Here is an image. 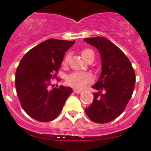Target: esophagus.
I'll return each mask as SVG.
<instances>
[{
  "instance_id": "1",
  "label": "esophagus",
  "mask_w": 151,
  "mask_h": 151,
  "mask_svg": "<svg viewBox=\"0 0 151 151\" xmlns=\"http://www.w3.org/2000/svg\"><path fill=\"white\" fill-rule=\"evenodd\" d=\"M73 92H74V93H81L82 91V90H77V89H74V90H73Z\"/></svg>"
}]
</instances>
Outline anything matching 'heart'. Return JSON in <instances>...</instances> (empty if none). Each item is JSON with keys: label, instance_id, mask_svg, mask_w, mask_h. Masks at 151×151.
Returning a JSON list of instances; mask_svg holds the SVG:
<instances>
[{"label": "heart", "instance_id": "b5f03b06", "mask_svg": "<svg viewBox=\"0 0 151 151\" xmlns=\"http://www.w3.org/2000/svg\"><path fill=\"white\" fill-rule=\"evenodd\" d=\"M82 57L85 61H88L90 58H94L95 54L93 50L90 48H85L81 52ZM69 58H70V54L68 53L66 55L63 61V66H66L69 63ZM66 82L68 85L72 87V88L82 89L85 88L86 85H90L93 82V76L88 73H80L74 72L68 75L66 78Z\"/></svg>", "mask_w": 151, "mask_h": 151}]
</instances>
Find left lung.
<instances>
[{
    "label": "left lung",
    "mask_w": 151,
    "mask_h": 151,
    "mask_svg": "<svg viewBox=\"0 0 151 151\" xmlns=\"http://www.w3.org/2000/svg\"><path fill=\"white\" fill-rule=\"evenodd\" d=\"M85 42L99 50L102 71L93 86L98 92L85 113L91 121L104 124L111 122L123 113L132 96L135 73L129 58L120 48L103 37L85 38Z\"/></svg>",
    "instance_id": "left-lung-1"
}]
</instances>
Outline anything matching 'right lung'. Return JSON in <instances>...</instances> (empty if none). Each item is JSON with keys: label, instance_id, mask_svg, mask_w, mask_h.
<instances>
[{"label": "right lung", "instance_id": "obj_1", "mask_svg": "<svg viewBox=\"0 0 151 151\" xmlns=\"http://www.w3.org/2000/svg\"><path fill=\"white\" fill-rule=\"evenodd\" d=\"M74 42L48 39L32 47L22 58L16 71L15 86L22 109L31 118L50 122L62 111L72 89L54 87L50 80L57 78L65 52Z\"/></svg>", "mask_w": 151, "mask_h": 151}]
</instances>
